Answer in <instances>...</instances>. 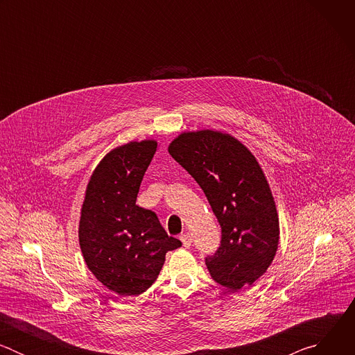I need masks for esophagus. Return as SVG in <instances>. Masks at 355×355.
<instances>
[{
	"label": "esophagus",
	"mask_w": 355,
	"mask_h": 355,
	"mask_svg": "<svg viewBox=\"0 0 355 355\" xmlns=\"http://www.w3.org/2000/svg\"><path fill=\"white\" fill-rule=\"evenodd\" d=\"M180 240L182 241V245H184L185 248L191 247V236H189V233H182V234L180 236Z\"/></svg>",
	"instance_id": "esophagus-1"
}]
</instances>
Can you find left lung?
<instances>
[{"label": "left lung", "mask_w": 355, "mask_h": 355, "mask_svg": "<svg viewBox=\"0 0 355 355\" xmlns=\"http://www.w3.org/2000/svg\"><path fill=\"white\" fill-rule=\"evenodd\" d=\"M168 153L205 192L222 227L220 247L207 259L212 278L230 291L252 285L279 244L275 200L259 160L239 139L214 129L180 133Z\"/></svg>", "instance_id": "left-lung-1"}]
</instances>
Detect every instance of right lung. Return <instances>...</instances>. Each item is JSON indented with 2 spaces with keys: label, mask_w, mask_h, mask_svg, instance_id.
Returning <instances> with one entry per match:
<instances>
[{
  "label": "right lung",
  "mask_w": 355,
  "mask_h": 355,
  "mask_svg": "<svg viewBox=\"0 0 355 355\" xmlns=\"http://www.w3.org/2000/svg\"><path fill=\"white\" fill-rule=\"evenodd\" d=\"M157 140L112 148L94 168L80 212L78 241L95 278L121 296H137L153 284L167 251L181 247L155 212L136 205Z\"/></svg>",
  "instance_id": "add662e5"
}]
</instances>
